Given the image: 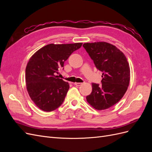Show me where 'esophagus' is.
<instances>
[{
  "mask_svg": "<svg viewBox=\"0 0 152 152\" xmlns=\"http://www.w3.org/2000/svg\"><path fill=\"white\" fill-rule=\"evenodd\" d=\"M74 85L76 86H80L82 85V83H80V82H75V83H74Z\"/></svg>",
  "mask_w": 152,
  "mask_h": 152,
  "instance_id": "34e87169",
  "label": "esophagus"
}]
</instances>
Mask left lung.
I'll use <instances>...</instances> for the list:
<instances>
[{
  "label": "left lung",
  "instance_id": "left-lung-1",
  "mask_svg": "<svg viewBox=\"0 0 152 152\" xmlns=\"http://www.w3.org/2000/svg\"><path fill=\"white\" fill-rule=\"evenodd\" d=\"M84 48L96 68L103 72L102 86L92 83L91 93L86 99L98 110L108 109L120 101L130 82V67L124 54L106 42L85 43Z\"/></svg>",
  "mask_w": 152,
  "mask_h": 152
}]
</instances>
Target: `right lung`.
<instances>
[{"label": "right lung", "instance_id": "obj_1", "mask_svg": "<svg viewBox=\"0 0 152 152\" xmlns=\"http://www.w3.org/2000/svg\"><path fill=\"white\" fill-rule=\"evenodd\" d=\"M82 43L50 44L36 51L25 70L26 89L35 105L44 112H52L63 103L70 86L56 74L71 54Z\"/></svg>", "mask_w": 152, "mask_h": 152}]
</instances>
